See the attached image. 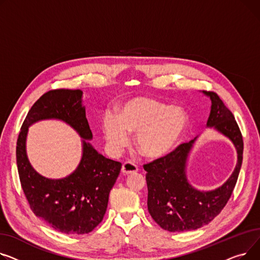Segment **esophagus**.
Segmentation results:
<instances>
[{
  "mask_svg": "<svg viewBox=\"0 0 260 260\" xmlns=\"http://www.w3.org/2000/svg\"><path fill=\"white\" fill-rule=\"evenodd\" d=\"M139 171V168H137L136 165H134L133 162H130V161H126L124 162L123 167H121V172H123L124 174H132V173H135Z\"/></svg>",
  "mask_w": 260,
  "mask_h": 260,
  "instance_id": "obj_1",
  "label": "esophagus"
}]
</instances>
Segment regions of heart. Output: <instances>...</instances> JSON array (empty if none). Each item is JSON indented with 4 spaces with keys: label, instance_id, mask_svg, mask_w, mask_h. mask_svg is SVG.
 Instances as JSON below:
<instances>
[{
    "label": "heart",
    "instance_id": "obj_1",
    "mask_svg": "<svg viewBox=\"0 0 260 260\" xmlns=\"http://www.w3.org/2000/svg\"><path fill=\"white\" fill-rule=\"evenodd\" d=\"M189 125L188 113L181 107H170L151 98H135L126 102L116 118L107 115L103 134L107 149L119 154L135 134V146L150 159L166 156L174 149Z\"/></svg>",
    "mask_w": 260,
    "mask_h": 260
}]
</instances>
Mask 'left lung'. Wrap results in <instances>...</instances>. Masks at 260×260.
<instances>
[{
  "label": "left lung",
  "instance_id": "8db88e82",
  "mask_svg": "<svg viewBox=\"0 0 260 260\" xmlns=\"http://www.w3.org/2000/svg\"><path fill=\"white\" fill-rule=\"evenodd\" d=\"M203 93L212 103L207 127L215 129L233 143L237 164L224 184L211 191L195 189L187 178V161L197 137L179 145L166 156L144 165L148 211L154 221L169 232L196 230L214 219L230 200L242 164L243 141L234 115L215 92Z\"/></svg>",
  "mask_w": 260,
  "mask_h": 260
}]
</instances>
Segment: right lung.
I'll use <instances>...</instances> for the list:
<instances>
[{"label": "right lung", "mask_w": 260, "mask_h": 260, "mask_svg": "<svg viewBox=\"0 0 260 260\" xmlns=\"http://www.w3.org/2000/svg\"><path fill=\"white\" fill-rule=\"evenodd\" d=\"M82 98L79 89H56L43 94L29 110L17 142L18 171L30 209L54 230L69 235L89 233L103 220L121 168L120 162L106 158L88 142L92 140V132ZM43 119L62 120L83 139L81 161L64 179L39 175L26 157L27 128Z\"/></svg>", "instance_id": "right-lung-1"}]
</instances>
